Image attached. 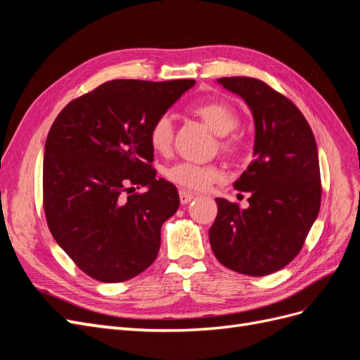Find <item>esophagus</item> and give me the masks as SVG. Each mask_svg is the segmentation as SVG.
<instances>
[{
    "instance_id": "obj_1",
    "label": "esophagus",
    "mask_w": 360,
    "mask_h": 360,
    "mask_svg": "<svg viewBox=\"0 0 360 360\" xmlns=\"http://www.w3.org/2000/svg\"><path fill=\"white\" fill-rule=\"evenodd\" d=\"M193 198H195V197H193L192 192L183 191V189L180 191V202H181V204H188V202H191Z\"/></svg>"
}]
</instances>
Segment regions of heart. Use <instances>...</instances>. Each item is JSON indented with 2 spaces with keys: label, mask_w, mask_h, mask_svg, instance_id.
<instances>
[{
  "label": "heart",
  "mask_w": 360,
  "mask_h": 360,
  "mask_svg": "<svg viewBox=\"0 0 360 360\" xmlns=\"http://www.w3.org/2000/svg\"><path fill=\"white\" fill-rule=\"evenodd\" d=\"M192 112L209 127L212 132L219 135L217 146L221 153L228 158H236L242 151L240 136L233 130L238 126L237 111L224 101H207L195 105ZM174 126L168 114L158 117L148 129L150 146L158 153H168L172 146ZM222 169L213 165H197L191 162H180L165 169V179L183 191H207L212 184L222 180Z\"/></svg>",
  "instance_id": "1"
}]
</instances>
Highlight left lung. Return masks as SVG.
I'll use <instances>...</instances> for the list:
<instances>
[{
	"label": "left lung",
	"instance_id": "1",
	"mask_svg": "<svg viewBox=\"0 0 360 360\" xmlns=\"http://www.w3.org/2000/svg\"><path fill=\"white\" fill-rule=\"evenodd\" d=\"M217 82L243 97L252 111L255 159L234 183L237 191L248 193L249 207L216 198L210 245L225 267L266 276L296 258L319 216L317 144L299 108L266 82L246 76Z\"/></svg>",
	"mask_w": 360,
	"mask_h": 360
}]
</instances>
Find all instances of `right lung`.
Wrapping results in <instances>:
<instances>
[{
  "instance_id": "right-lung-1",
  "label": "right lung",
  "mask_w": 360,
  "mask_h": 360,
  "mask_svg": "<svg viewBox=\"0 0 360 360\" xmlns=\"http://www.w3.org/2000/svg\"><path fill=\"white\" fill-rule=\"evenodd\" d=\"M193 79H114L63 108L43 159V209L49 231L96 281L123 282L158 257L160 228L177 212L172 183L156 179L151 123ZM147 186L146 193H130Z\"/></svg>"
}]
</instances>
